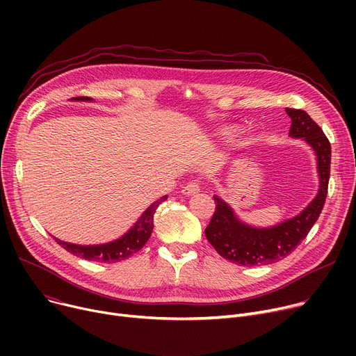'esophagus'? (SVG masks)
Instances as JSON below:
<instances>
[{"mask_svg":"<svg viewBox=\"0 0 356 356\" xmlns=\"http://www.w3.org/2000/svg\"><path fill=\"white\" fill-rule=\"evenodd\" d=\"M199 191H200V183H199V180H191L188 184L183 186L181 193L186 195V196H189V195L197 193Z\"/></svg>","mask_w":356,"mask_h":356,"instance_id":"esophagus-1","label":"esophagus"}]
</instances>
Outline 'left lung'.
Returning <instances> with one entry per match:
<instances>
[{"label":"left lung","instance_id":"obj_1","mask_svg":"<svg viewBox=\"0 0 356 356\" xmlns=\"http://www.w3.org/2000/svg\"><path fill=\"white\" fill-rule=\"evenodd\" d=\"M286 112L291 118L290 137L303 138L314 149L319 192L303 212L271 228H254L241 222L229 204L215 195V212L204 235L220 257L238 266H264L286 258L307 236L325 207L330 176V143L306 111L286 108Z\"/></svg>","mask_w":356,"mask_h":356}]
</instances>
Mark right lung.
I'll return each instance as SVG.
<instances>
[{"label": "right lung", "instance_id": "right-lung-1", "mask_svg": "<svg viewBox=\"0 0 356 356\" xmlns=\"http://www.w3.org/2000/svg\"><path fill=\"white\" fill-rule=\"evenodd\" d=\"M73 99L90 101V98L88 97H78ZM165 199L167 196H163L159 200H156L153 204H149L147 211H144L140 219L134 223L133 228H131L121 238L108 242V244L76 245V244H70V242H63L58 238L54 239L60 247H63L66 251H69L70 254L76 257H82L89 261H99V263H118V261H122L133 254L138 252L145 245V242L148 241L154 228V223H153L154 213L159 208V204H161Z\"/></svg>", "mask_w": 356, "mask_h": 356}]
</instances>
